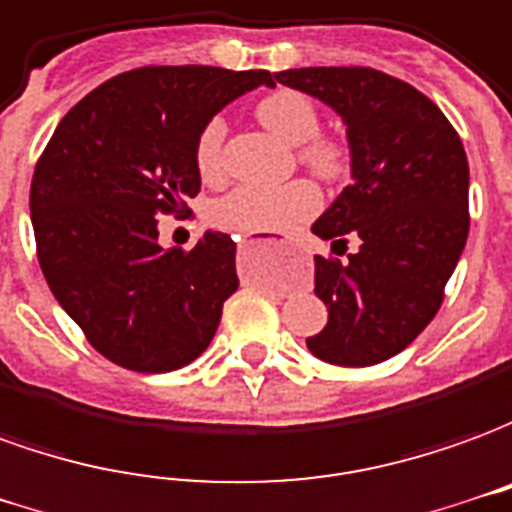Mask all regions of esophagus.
<instances>
[{"label":"esophagus","mask_w":512,"mask_h":512,"mask_svg":"<svg viewBox=\"0 0 512 512\" xmlns=\"http://www.w3.org/2000/svg\"><path fill=\"white\" fill-rule=\"evenodd\" d=\"M250 245H253V239H245V242H242L239 248H250Z\"/></svg>","instance_id":"34e87169"}]
</instances>
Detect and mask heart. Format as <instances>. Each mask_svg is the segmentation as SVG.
<instances>
[{"label": "heart", "instance_id": "obj_1", "mask_svg": "<svg viewBox=\"0 0 512 512\" xmlns=\"http://www.w3.org/2000/svg\"><path fill=\"white\" fill-rule=\"evenodd\" d=\"M259 121L289 146H300V162L322 179H342L347 173V151L333 140H322L320 112L314 101L297 90H278L256 107ZM223 143L226 121L215 115L201 126L195 137V170L204 181H215L223 173ZM320 190L311 181L289 184H239L217 198L209 217L217 228L234 234H267L286 231L320 212Z\"/></svg>", "mask_w": 512, "mask_h": 512}]
</instances>
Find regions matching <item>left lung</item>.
Segmentation results:
<instances>
[{
    "mask_svg": "<svg viewBox=\"0 0 512 512\" xmlns=\"http://www.w3.org/2000/svg\"><path fill=\"white\" fill-rule=\"evenodd\" d=\"M275 82L328 104L347 126L353 181L311 231L347 250L314 256L328 325L311 353L372 366L405 350L436 317L469 237V162L447 115L408 82L375 68H289ZM342 256V253H339Z\"/></svg>",
    "mask_w": 512,
    "mask_h": 512,
    "instance_id": "obj_1",
    "label": "left lung"
}]
</instances>
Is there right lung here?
Instances as JSON below:
<instances>
[{
  "mask_svg": "<svg viewBox=\"0 0 512 512\" xmlns=\"http://www.w3.org/2000/svg\"><path fill=\"white\" fill-rule=\"evenodd\" d=\"M270 71L146 65L107 79L68 110L35 165L32 228L43 278L112 364L173 372L204 353L237 292V245L206 231L162 248L157 215L201 192L195 137Z\"/></svg>",
  "mask_w": 512,
  "mask_h": 512,
  "instance_id": "add662e5",
  "label": "right lung"
}]
</instances>
